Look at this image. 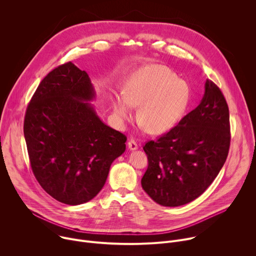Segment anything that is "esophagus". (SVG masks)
Listing matches in <instances>:
<instances>
[{"instance_id": "esophagus-1", "label": "esophagus", "mask_w": 256, "mask_h": 256, "mask_svg": "<svg viewBox=\"0 0 256 256\" xmlns=\"http://www.w3.org/2000/svg\"><path fill=\"white\" fill-rule=\"evenodd\" d=\"M138 144L136 142H134V140H130L128 142V148L130 150V151H134V150H138Z\"/></svg>"}]
</instances>
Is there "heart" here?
I'll use <instances>...</instances> for the list:
<instances>
[{"mask_svg":"<svg viewBox=\"0 0 256 256\" xmlns=\"http://www.w3.org/2000/svg\"><path fill=\"white\" fill-rule=\"evenodd\" d=\"M192 101L188 83L165 66L146 64L132 70L110 104L120 124L132 118V107H138V122L152 134L172 130L184 116Z\"/></svg>","mask_w":256,"mask_h":256,"instance_id":"obj_1","label":"heart"}]
</instances>
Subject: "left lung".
<instances>
[{"mask_svg":"<svg viewBox=\"0 0 256 256\" xmlns=\"http://www.w3.org/2000/svg\"><path fill=\"white\" fill-rule=\"evenodd\" d=\"M230 147L229 108L210 80L198 106L156 142L144 144L149 166L140 184L157 204L178 206L198 198L222 169Z\"/></svg>","mask_w":256,"mask_h":256,"instance_id":"left-lung-1","label":"left lung"}]
</instances>
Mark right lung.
<instances>
[{"instance_id":"add662e5","label":"right lung","mask_w":256,"mask_h":256,"mask_svg":"<svg viewBox=\"0 0 256 256\" xmlns=\"http://www.w3.org/2000/svg\"><path fill=\"white\" fill-rule=\"evenodd\" d=\"M96 92L85 70L64 64L40 82L27 107L24 136L31 168L42 188L70 206L102 190L126 138L106 126L90 103Z\"/></svg>"}]
</instances>
